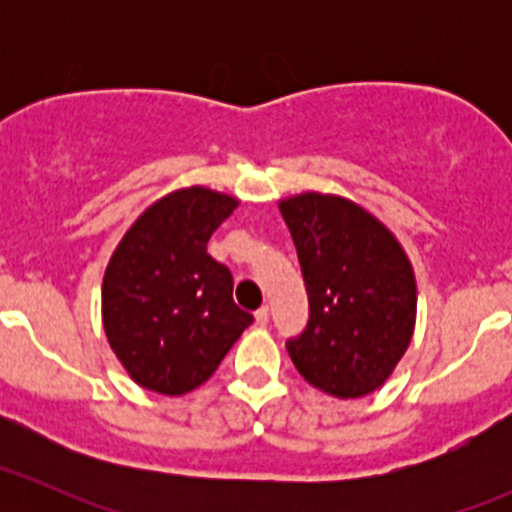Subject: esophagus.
<instances>
[{"label": "esophagus", "mask_w": 512, "mask_h": 512, "mask_svg": "<svg viewBox=\"0 0 512 512\" xmlns=\"http://www.w3.org/2000/svg\"><path fill=\"white\" fill-rule=\"evenodd\" d=\"M267 322H270V307H262L255 312V324L257 327H267Z\"/></svg>", "instance_id": "esophagus-1"}]
</instances>
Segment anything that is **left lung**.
Wrapping results in <instances>:
<instances>
[{
	"label": "left lung",
	"mask_w": 512,
	"mask_h": 512,
	"mask_svg": "<svg viewBox=\"0 0 512 512\" xmlns=\"http://www.w3.org/2000/svg\"><path fill=\"white\" fill-rule=\"evenodd\" d=\"M309 297L307 327L287 339L299 374L337 399L379 389L409 349L416 280L404 247L364 208L339 195L280 203Z\"/></svg>",
	"instance_id": "left-lung-1"
}]
</instances>
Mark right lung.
<instances>
[{
  "label": "right lung",
  "instance_id": "right-lung-1",
  "mask_svg": "<svg viewBox=\"0 0 512 512\" xmlns=\"http://www.w3.org/2000/svg\"><path fill=\"white\" fill-rule=\"evenodd\" d=\"M237 208L210 188L175 190L123 235L103 275V329L143 389L180 396L213 376L252 324L208 240Z\"/></svg>",
  "mask_w": 512,
  "mask_h": 512
}]
</instances>
